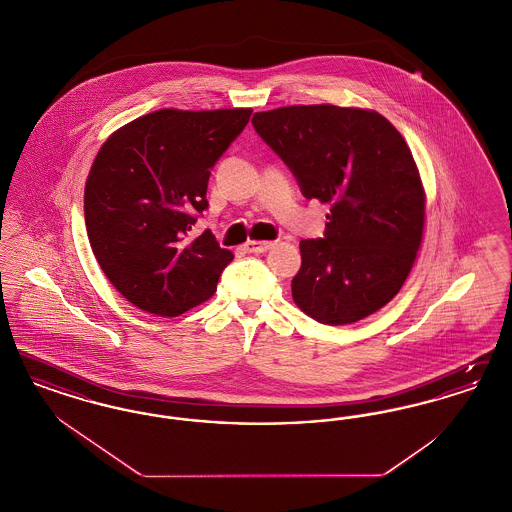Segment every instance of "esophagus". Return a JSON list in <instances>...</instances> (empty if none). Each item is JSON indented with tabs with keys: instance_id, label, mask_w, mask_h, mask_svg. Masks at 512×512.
Here are the masks:
<instances>
[{
	"instance_id": "1",
	"label": "esophagus",
	"mask_w": 512,
	"mask_h": 512,
	"mask_svg": "<svg viewBox=\"0 0 512 512\" xmlns=\"http://www.w3.org/2000/svg\"><path fill=\"white\" fill-rule=\"evenodd\" d=\"M272 245H274L272 242H255V240H249V242H245L244 249L247 253H265Z\"/></svg>"
}]
</instances>
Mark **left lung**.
Instances as JSON below:
<instances>
[{
	"label": "left lung",
	"instance_id": "8db88e82",
	"mask_svg": "<svg viewBox=\"0 0 512 512\" xmlns=\"http://www.w3.org/2000/svg\"><path fill=\"white\" fill-rule=\"evenodd\" d=\"M251 122L303 195L330 205L324 238L299 242L295 305L330 326L380 311L403 288L424 234L426 194L405 138L378 111L326 103Z\"/></svg>",
	"mask_w": 512,
	"mask_h": 512
}]
</instances>
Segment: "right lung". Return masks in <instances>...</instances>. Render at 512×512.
Wrapping results in <instances>:
<instances>
[{"mask_svg":"<svg viewBox=\"0 0 512 512\" xmlns=\"http://www.w3.org/2000/svg\"><path fill=\"white\" fill-rule=\"evenodd\" d=\"M251 109H159L115 130L99 147L84 188L92 251L124 299L157 317H178L217 292L234 255L207 230L190 240L207 209L211 167Z\"/></svg>","mask_w":512,"mask_h":512,"instance_id":"1","label":"right lung"}]
</instances>
